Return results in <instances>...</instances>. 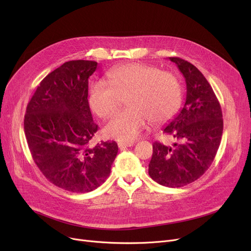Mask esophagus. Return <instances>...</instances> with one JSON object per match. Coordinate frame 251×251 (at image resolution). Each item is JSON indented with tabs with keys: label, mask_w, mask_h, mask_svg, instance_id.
Here are the masks:
<instances>
[{
	"label": "esophagus",
	"mask_w": 251,
	"mask_h": 251,
	"mask_svg": "<svg viewBox=\"0 0 251 251\" xmlns=\"http://www.w3.org/2000/svg\"><path fill=\"white\" fill-rule=\"evenodd\" d=\"M133 142H125V141H119L118 142V147L119 149H126L129 147H132L133 146Z\"/></svg>",
	"instance_id": "34e87169"
}]
</instances>
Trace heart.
Listing matches in <instances>:
<instances>
[{"mask_svg":"<svg viewBox=\"0 0 251 251\" xmlns=\"http://www.w3.org/2000/svg\"><path fill=\"white\" fill-rule=\"evenodd\" d=\"M111 86L96 82L89 90V107L99 118L107 119L128 98L129 109L116 114L105 125L104 134L129 142L136 139L149 120L157 124L167 121L182 100V87L176 74L161 71L156 66L131 63L109 72Z\"/></svg>","mask_w":251,"mask_h":251,"instance_id":"obj_1","label":"heart"}]
</instances>
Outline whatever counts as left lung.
<instances>
[{"label": "left lung", "mask_w": 251, "mask_h": 251, "mask_svg": "<svg viewBox=\"0 0 251 251\" xmlns=\"http://www.w3.org/2000/svg\"><path fill=\"white\" fill-rule=\"evenodd\" d=\"M185 77L186 101L181 112L164 128L173 147L152 144L149 174L167 187H182L201 178L215 160L223 134L220 101L202 75L191 63L170 57Z\"/></svg>", "instance_id": "8db88e82"}]
</instances>
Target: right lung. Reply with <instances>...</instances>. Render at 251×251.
Returning a JSON list of instances; mask_svg holds the SVG:
<instances>
[{"mask_svg":"<svg viewBox=\"0 0 251 251\" xmlns=\"http://www.w3.org/2000/svg\"><path fill=\"white\" fill-rule=\"evenodd\" d=\"M97 66L85 60L64 63L41 81L24 116L35 165L50 183L75 193L100 186L118 153L115 141L90 147L99 126L88 104V78Z\"/></svg>","mask_w":251,"mask_h":251,"instance_id":"1","label":"right lung"}]
</instances>
